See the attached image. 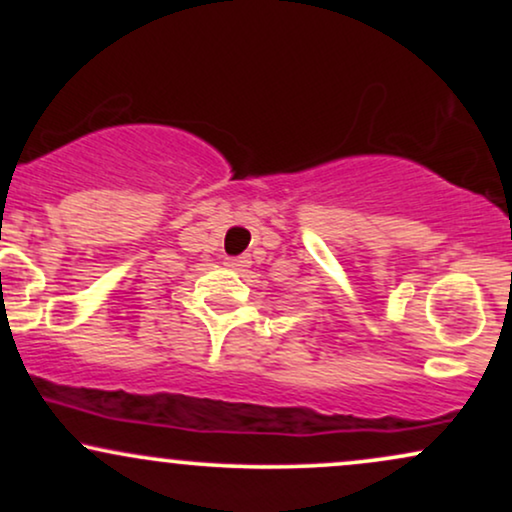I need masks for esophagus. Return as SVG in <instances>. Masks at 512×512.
Wrapping results in <instances>:
<instances>
[{"label":"esophagus","instance_id":"esophagus-1","mask_svg":"<svg viewBox=\"0 0 512 512\" xmlns=\"http://www.w3.org/2000/svg\"><path fill=\"white\" fill-rule=\"evenodd\" d=\"M250 264L248 257H231V260H226V267L236 269V272H240V269H245Z\"/></svg>","mask_w":512,"mask_h":512}]
</instances>
